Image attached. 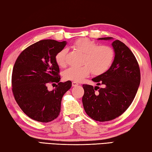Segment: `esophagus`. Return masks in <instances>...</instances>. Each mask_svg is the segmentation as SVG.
Segmentation results:
<instances>
[{"label": "esophagus", "mask_w": 152, "mask_h": 152, "mask_svg": "<svg viewBox=\"0 0 152 152\" xmlns=\"http://www.w3.org/2000/svg\"><path fill=\"white\" fill-rule=\"evenodd\" d=\"M79 86L78 83H77V82H75V81L72 82V86H73V87H75V86Z\"/></svg>", "instance_id": "1"}]
</instances>
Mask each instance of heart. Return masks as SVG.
I'll use <instances>...</instances> for the list:
<instances>
[{
    "label": "heart",
    "mask_w": 152,
    "mask_h": 152,
    "mask_svg": "<svg viewBox=\"0 0 152 152\" xmlns=\"http://www.w3.org/2000/svg\"><path fill=\"white\" fill-rule=\"evenodd\" d=\"M73 47L84 53L81 66H71L64 72L66 80L79 82L88 76L90 73L100 75L110 68L114 58V50L108 45H98L87 38H80L73 42ZM66 49H63L55 55V61L61 67L66 66Z\"/></svg>",
    "instance_id": "1"
}]
</instances>
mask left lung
Instances as JSON below:
<instances>
[{
    "label": "left lung",
    "mask_w": 152,
    "mask_h": 152,
    "mask_svg": "<svg viewBox=\"0 0 152 152\" xmlns=\"http://www.w3.org/2000/svg\"><path fill=\"white\" fill-rule=\"evenodd\" d=\"M112 46L115 58L111 67L92 79L104 87L83 85L84 110L91 119L100 122L113 120L123 114L134 101L140 83V69L134 53L119 40L114 41Z\"/></svg>",
    "instance_id": "obj_1"
}]
</instances>
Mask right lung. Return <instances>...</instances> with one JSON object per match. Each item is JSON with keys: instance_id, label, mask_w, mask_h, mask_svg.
Instances as JSON below:
<instances>
[{"instance_id": "right-lung-1", "label": "right lung", "mask_w": 152, "mask_h": 152, "mask_svg": "<svg viewBox=\"0 0 152 152\" xmlns=\"http://www.w3.org/2000/svg\"><path fill=\"white\" fill-rule=\"evenodd\" d=\"M66 41L41 40L23 50L15 61L12 73V91L15 101L26 115L34 120L47 123L54 120L61 111L63 95L72 83L59 82V67L55 55ZM58 83L49 92L48 83Z\"/></svg>"}]
</instances>
